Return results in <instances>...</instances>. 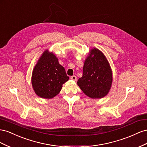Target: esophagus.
<instances>
[{
	"mask_svg": "<svg viewBox=\"0 0 147 147\" xmlns=\"http://www.w3.org/2000/svg\"><path fill=\"white\" fill-rule=\"evenodd\" d=\"M71 79H72L73 81H76V79H77V78H76V76H71Z\"/></svg>",
	"mask_w": 147,
	"mask_h": 147,
	"instance_id": "obj_1",
	"label": "esophagus"
}]
</instances>
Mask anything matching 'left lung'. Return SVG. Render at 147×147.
Masks as SVG:
<instances>
[{"label": "left lung", "instance_id": "1", "mask_svg": "<svg viewBox=\"0 0 147 147\" xmlns=\"http://www.w3.org/2000/svg\"><path fill=\"white\" fill-rule=\"evenodd\" d=\"M112 82V70L105 55L99 49H92L84 61L78 86L89 97L102 98L108 94Z\"/></svg>", "mask_w": 147, "mask_h": 147}]
</instances>
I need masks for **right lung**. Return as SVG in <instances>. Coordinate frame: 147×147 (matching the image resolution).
<instances>
[{
	"label": "right lung",
	"mask_w": 147,
	"mask_h": 147,
	"mask_svg": "<svg viewBox=\"0 0 147 147\" xmlns=\"http://www.w3.org/2000/svg\"><path fill=\"white\" fill-rule=\"evenodd\" d=\"M68 79L55 54L45 50L32 73L31 83L36 94L42 98H52L60 93L63 84Z\"/></svg>",
	"instance_id": "obj_1"
}]
</instances>
